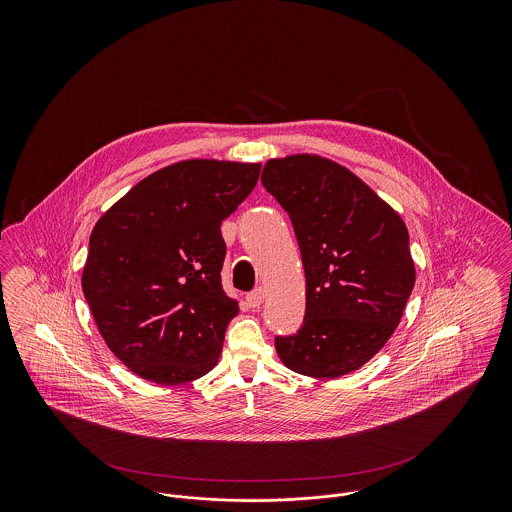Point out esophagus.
Wrapping results in <instances>:
<instances>
[{
  "label": "esophagus",
  "mask_w": 512,
  "mask_h": 512,
  "mask_svg": "<svg viewBox=\"0 0 512 512\" xmlns=\"http://www.w3.org/2000/svg\"><path fill=\"white\" fill-rule=\"evenodd\" d=\"M245 299H247V305H249L251 309H257V307H261V303H263V299H265V292H263V288H257V290L247 293Z\"/></svg>",
  "instance_id": "34e87169"
}]
</instances>
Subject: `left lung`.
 Masks as SVG:
<instances>
[{"instance_id":"1","label":"left lung","mask_w":512,"mask_h":512,"mask_svg":"<svg viewBox=\"0 0 512 512\" xmlns=\"http://www.w3.org/2000/svg\"><path fill=\"white\" fill-rule=\"evenodd\" d=\"M290 215L307 280L303 326L276 336L282 363L340 378L390 340L413 292L405 222L365 182L318 155L270 159L261 176Z\"/></svg>"}]
</instances>
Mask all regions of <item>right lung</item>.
<instances>
[{"label": "right lung", "mask_w": 512, "mask_h": 512, "mask_svg": "<svg viewBox=\"0 0 512 512\" xmlns=\"http://www.w3.org/2000/svg\"><path fill=\"white\" fill-rule=\"evenodd\" d=\"M261 163L190 159L140 180L96 222L82 292L99 334L149 382L176 386L219 363L238 301L220 284V224Z\"/></svg>", "instance_id": "add662e5"}]
</instances>
